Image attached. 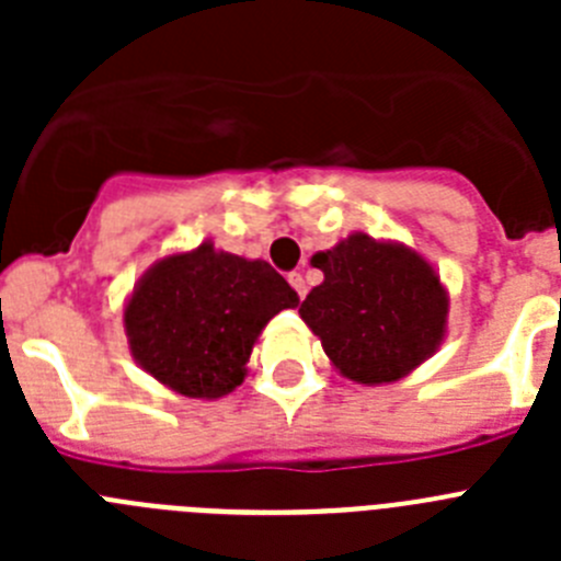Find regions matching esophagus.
Returning <instances> with one entry per match:
<instances>
[{"instance_id": "34e87169", "label": "esophagus", "mask_w": 561, "mask_h": 561, "mask_svg": "<svg viewBox=\"0 0 561 561\" xmlns=\"http://www.w3.org/2000/svg\"><path fill=\"white\" fill-rule=\"evenodd\" d=\"M289 284H291V289L297 291V297H300V300H304L306 297V277H304V272H289Z\"/></svg>"}]
</instances>
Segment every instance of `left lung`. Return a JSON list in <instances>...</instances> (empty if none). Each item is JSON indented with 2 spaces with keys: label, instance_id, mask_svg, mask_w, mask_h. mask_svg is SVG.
Segmentation results:
<instances>
[{
  "label": "left lung",
  "instance_id": "1",
  "mask_svg": "<svg viewBox=\"0 0 561 561\" xmlns=\"http://www.w3.org/2000/svg\"><path fill=\"white\" fill-rule=\"evenodd\" d=\"M325 280L300 304L342 376L362 385L396 381L435 351L447 323V295L433 266L399 244L351 236L317 252Z\"/></svg>",
  "mask_w": 561,
  "mask_h": 561
}]
</instances>
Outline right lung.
<instances>
[{
	"instance_id": "right-lung-1",
	"label": "right lung",
	"mask_w": 561,
	"mask_h": 561,
	"mask_svg": "<svg viewBox=\"0 0 561 561\" xmlns=\"http://www.w3.org/2000/svg\"><path fill=\"white\" fill-rule=\"evenodd\" d=\"M297 295L266 261L213 244L146 272L126 306V334L142 368L193 399H219L244 381L257 334Z\"/></svg>"
}]
</instances>
